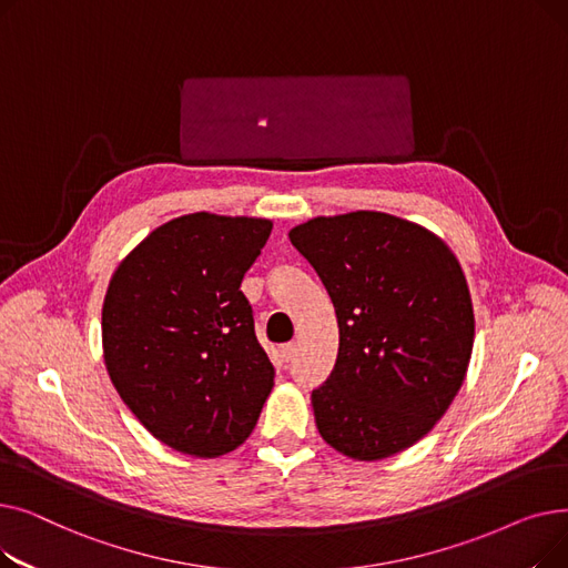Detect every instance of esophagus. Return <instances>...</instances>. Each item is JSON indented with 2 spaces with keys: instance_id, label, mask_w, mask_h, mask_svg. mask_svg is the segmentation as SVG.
<instances>
[{
  "instance_id": "34e87169",
  "label": "esophagus",
  "mask_w": 568,
  "mask_h": 568,
  "mask_svg": "<svg viewBox=\"0 0 568 568\" xmlns=\"http://www.w3.org/2000/svg\"><path fill=\"white\" fill-rule=\"evenodd\" d=\"M294 352H296V345H294V343L281 345V359H283V362H290L292 356H294Z\"/></svg>"
}]
</instances>
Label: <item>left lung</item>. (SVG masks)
<instances>
[{
	"instance_id": "left-lung-1",
	"label": "left lung",
	"mask_w": 568,
	"mask_h": 568,
	"mask_svg": "<svg viewBox=\"0 0 568 568\" xmlns=\"http://www.w3.org/2000/svg\"><path fill=\"white\" fill-rule=\"evenodd\" d=\"M338 317L332 375L313 389L315 426L354 460L389 458L452 405L474 345L463 268L422 225L352 212L290 230Z\"/></svg>"
}]
</instances>
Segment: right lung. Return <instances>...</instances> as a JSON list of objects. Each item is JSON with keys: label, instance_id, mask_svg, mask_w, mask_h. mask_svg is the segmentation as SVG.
I'll return each mask as SVG.
<instances>
[{"label": "right lung", "instance_id": "1", "mask_svg": "<svg viewBox=\"0 0 568 568\" xmlns=\"http://www.w3.org/2000/svg\"><path fill=\"white\" fill-rule=\"evenodd\" d=\"M272 221L189 214L116 266L103 302V354L116 394L170 449L234 452L274 386L244 274Z\"/></svg>", "mask_w": 568, "mask_h": 568}]
</instances>
